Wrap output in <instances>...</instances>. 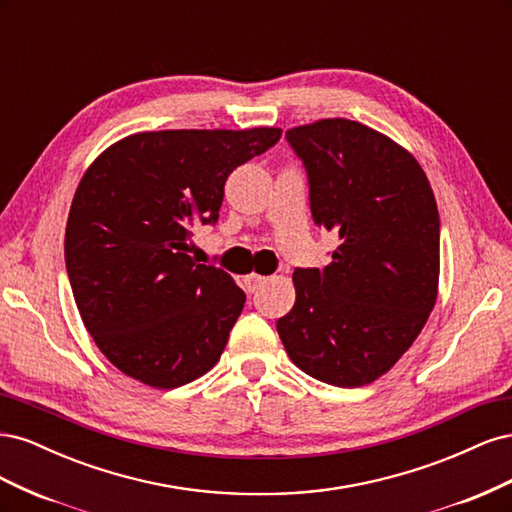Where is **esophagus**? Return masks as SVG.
Masks as SVG:
<instances>
[{
	"mask_svg": "<svg viewBox=\"0 0 512 512\" xmlns=\"http://www.w3.org/2000/svg\"><path fill=\"white\" fill-rule=\"evenodd\" d=\"M267 282H269V277H265V275H258V273L247 275V288H250L252 292L258 290L262 284H267Z\"/></svg>",
	"mask_w": 512,
	"mask_h": 512,
	"instance_id": "1",
	"label": "esophagus"
}]
</instances>
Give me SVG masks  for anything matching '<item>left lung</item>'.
Masks as SVG:
<instances>
[{"instance_id": "left-lung-1", "label": "left lung", "mask_w": 512, "mask_h": 512, "mask_svg": "<svg viewBox=\"0 0 512 512\" xmlns=\"http://www.w3.org/2000/svg\"><path fill=\"white\" fill-rule=\"evenodd\" d=\"M309 177L312 218L333 260L292 273L297 299L277 333L307 376L342 389L384 376L438 299L440 215L421 164L365 123L333 117L286 132Z\"/></svg>"}]
</instances>
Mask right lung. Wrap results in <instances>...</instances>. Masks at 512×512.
I'll list each match as a JSON object with an SVG mask.
<instances>
[{"mask_svg": "<svg viewBox=\"0 0 512 512\" xmlns=\"http://www.w3.org/2000/svg\"><path fill=\"white\" fill-rule=\"evenodd\" d=\"M280 128L136 132L106 147L74 192L66 267L100 352L153 389H177L220 361L245 292L188 254L215 222L237 166Z\"/></svg>", "mask_w": 512, "mask_h": 512, "instance_id": "add662e5", "label": "right lung"}]
</instances>
